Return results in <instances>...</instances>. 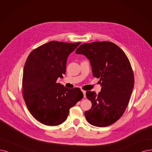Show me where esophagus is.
Wrapping results in <instances>:
<instances>
[{
    "mask_svg": "<svg viewBox=\"0 0 152 152\" xmlns=\"http://www.w3.org/2000/svg\"><path fill=\"white\" fill-rule=\"evenodd\" d=\"M82 92H83V95H84V98H86V91H85V90H82Z\"/></svg>",
    "mask_w": 152,
    "mask_h": 152,
    "instance_id": "1",
    "label": "esophagus"
}]
</instances>
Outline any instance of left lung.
<instances>
[{"label":"left lung","mask_w":152,"mask_h":152,"mask_svg":"<svg viewBox=\"0 0 152 152\" xmlns=\"http://www.w3.org/2000/svg\"><path fill=\"white\" fill-rule=\"evenodd\" d=\"M90 61L94 77L100 78L101 91L96 94L87 91L92 102L90 110L84 113L94 126L110 125L122 116L134 87V76L129 58L121 48L110 42L82 44L75 51Z\"/></svg>","instance_id":"1"}]
</instances>
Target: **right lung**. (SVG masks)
Wrapping results in <instances>:
<instances>
[{"label": "right lung", "instance_id": "add662e5", "mask_svg": "<svg viewBox=\"0 0 152 152\" xmlns=\"http://www.w3.org/2000/svg\"><path fill=\"white\" fill-rule=\"evenodd\" d=\"M81 43L50 41L32 50L24 65L22 93L32 116L42 124L56 126L67 118L70 108L83 94L57 83L66 72V60Z\"/></svg>", "mask_w": 152, "mask_h": 152}]
</instances>
